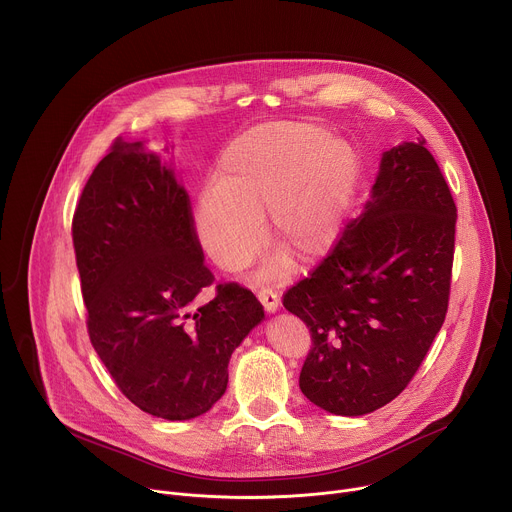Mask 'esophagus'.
<instances>
[{"label":"esophagus","mask_w":512,"mask_h":512,"mask_svg":"<svg viewBox=\"0 0 512 512\" xmlns=\"http://www.w3.org/2000/svg\"><path fill=\"white\" fill-rule=\"evenodd\" d=\"M257 298H259V302H261V306L265 308L267 314H275L279 310V298H277L275 291L261 289L259 294H257Z\"/></svg>","instance_id":"obj_1"}]
</instances>
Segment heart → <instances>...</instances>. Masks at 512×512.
I'll list each match as a JSON object with an SVG mask.
<instances>
[{
    "mask_svg": "<svg viewBox=\"0 0 512 512\" xmlns=\"http://www.w3.org/2000/svg\"><path fill=\"white\" fill-rule=\"evenodd\" d=\"M216 180L200 190L194 208L202 249L221 269L241 271L263 245L267 212L281 247L265 257L255 281L277 283L294 269L291 255L314 263L340 241L360 180V158L350 141L314 123H265L227 145Z\"/></svg>",
    "mask_w": 512,
    "mask_h": 512,
    "instance_id": "1",
    "label": "heart"
}]
</instances>
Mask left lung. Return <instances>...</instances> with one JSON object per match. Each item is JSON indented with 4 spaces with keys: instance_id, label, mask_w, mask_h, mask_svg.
Returning a JSON list of instances; mask_svg holds the SVG:
<instances>
[{
    "instance_id": "8db88e82",
    "label": "left lung",
    "mask_w": 512,
    "mask_h": 512,
    "mask_svg": "<svg viewBox=\"0 0 512 512\" xmlns=\"http://www.w3.org/2000/svg\"><path fill=\"white\" fill-rule=\"evenodd\" d=\"M454 235L456 204L425 139L383 152L362 212L283 296L312 334L300 389L314 405L358 417L409 385L446 320Z\"/></svg>"
}]
</instances>
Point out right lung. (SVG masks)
<instances>
[{"instance_id":"obj_1","label":"right lung","mask_w":512,"mask_h":512,"mask_svg":"<svg viewBox=\"0 0 512 512\" xmlns=\"http://www.w3.org/2000/svg\"><path fill=\"white\" fill-rule=\"evenodd\" d=\"M72 243L89 336L121 393L168 421L210 411L231 354L265 314L237 283L196 302L214 277L172 160L117 139L81 194Z\"/></svg>"}]
</instances>
